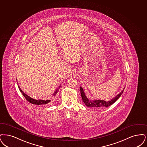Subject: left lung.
<instances>
[{
	"instance_id": "1",
	"label": "left lung",
	"mask_w": 147,
	"mask_h": 147,
	"mask_svg": "<svg viewBox=\"0 0 147 147\" xmlns=\"http://www.w3.org/2000/svg\"><path fill=\"white\" fill-rule=\"evenodd\" d=\"M80 92H81V94L82 100L84 103L86 104V105L88 107H93V108H105V107L107 108L109 106H110L111 105H112L113 104H114L120 97V96H121L125 89L123 88V90H122L118 95H117L114 97L113 99H111V100L108 102H106L105 100H89V99L85 95L83 88L81 87H80Z\"/></svg>"
}]
</instances>
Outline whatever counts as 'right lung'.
I'll use <instances>...</instances> for the list:
<instances>
[{"label":"right lung","instance_id":"right-lung-1","mask_svg":"<svg viewBox=\"0 0 147 147\" xmlns=\"http://www.w3.org/2000/svg\"><path fill=\"white\" fill-rule=\"evenodd\" d=\"M18 87H19L20 91L21 92V93L22 94V95L25 96L26 99L28 102H29L30 103H32L33 104H36V105H45V104H47L51 102V100H41V99L36 100V99H33L31 97L29 96L28 95H27L26 94H25L22 90H21V88H20L19 86H18ZM60 87H61V86H59V88H60ZM57 91H58V89L54 92V93L53 94V96H55V95L57 94Z\"/></svg>","mask_w":147,"mask_h":147}]
</instances>
